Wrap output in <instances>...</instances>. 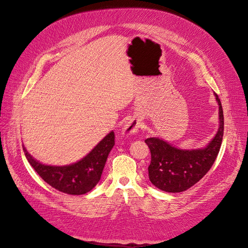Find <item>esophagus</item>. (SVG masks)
Returning <instances> with one entry per match:
<instances>
[{"mask_svg":"<svg viewBox=\"0 0 248 248\" xmlns=\"http://www.w3.org/2000/svg\"><path fill=\"white\" fill-rule=\"evenodd\" d=\"M142 126V122L137 117H133L131 118L128 123H125L124 128L123 130L124 135L125 136H132L134 135L135 133L140 129Z\"/></svg>","mask_w":248,"mask_h":248,"instance_id":"1","label":"esophagus"}]
</instances>
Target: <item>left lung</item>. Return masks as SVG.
<instances>
[{"label":"left lung","mask_w":248,"mask_h":248,"mask_svg":"<svg viewBox=\"0 0 248 248\" xmlns=\"http://www.w3.org/2000/svg\"><path fill=\"white\" fill-rule=\"evenodd\" d=\"M215 97L219 106V129L205 148L183 150L158 137L144 140L151 151L149 178L157 188L168 193L185 192L212 168L220 151L224 130L221 101L216 93Z\"/></svg>","instance_id":"left-lung-1"}]
</instances>
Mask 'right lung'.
Here are the masks:
<instances>
[{
	"instance_id": "1",
	"label": "right lung",
	"mask_w": 248,
	"mask_h": 248,
	"mask_svg": "<svg viewBox=\"0 0 248 248\" xmlns=\"http://www.w3.org/2000/svg\"><path fill=\"white\" fill-rule=\"evenodd\" d=\"M114 144L115 135L111 131L80 160L60 167L41 163L28 153L24 145L23 150L30 166L49 186L69 195H84L90 192L100 180L107 158Z\"/></svg>"
}]
</instances>
